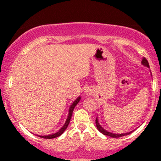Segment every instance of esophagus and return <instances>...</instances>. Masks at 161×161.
Here are the masks:
<instances>
[{
  "instance_id": "obj_1",
  "label": "esophagus",
  "mask_w": 161,
  "mask_h": 161,
  "mask_svg": "<svg viewBox=\"0 0 161 161\" xmlns=\"http://www.w3.org/2000/svg\"><path fill=\"white\" fill-rule=\"evenodd\" d=\"M92 90H91V88H90V87H87V88L85 90V94L86 96L92 95Z\"/></svg>"
}]
</instances>
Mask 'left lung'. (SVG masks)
Returning a JSON list of instances; mask_svg holds the SVG:
<instances>
[{
  "instance_id": "obj_1",
  "label": "left lung",
  "mask_w": 161,
  "mask_h": 161,
  "mask_svg": "<svg viewBox=\"0 0 161 161\" xmlns=\"http://www.w3.org/2000/svg\"><path fill=\"white\" fill-rule=\"evenodd\" d=\"M142 64H143V65L147 66V67L150 68V65H149L148 61H147V58H142ZM96 125H97V129H98V130L100 131V132L103 133V134L105 135V136H111V137H112V138H119V137H122V136H127V135L131 134V133L133 131H129V132L121 133V134H115V133H111V132H110V131H108L107 130H105V129H103V128H102V126L100 125V124H99L98 119H97V118H96Z\"/></svg>"
}]
</instances>
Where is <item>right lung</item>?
<instances>
[{"mask_svg": "<svg viewBox=\"0 0 161 161\" xmlns=\"http://www.w3.org/2000/svg\"><path fill=\"white\" fill-rule=\"evenodd\" d=\"M80 99H81V97H78L77 99H76L75 100L74 102H73L72 103H71V105L70 106V108H69V115H68V118H67V119H66L65 123H64V125H63L62 127L61 128V129H60L59 131H57L56 133H53V134L48 135V136H38L39 137H41V138H43V139H53V138L58 137V136H61V135L62 134V133L64 132V131L66 130V129H67L68 125H69V122H70V120H71V115H72L73 110H74L75 107L76 105L78 104V103H79V102L80 101Z\"/></svg>", "mask_w": 161, "mask_h": 161, "instance_id": "obj_1", "label": "right lung"}]
</instances>
